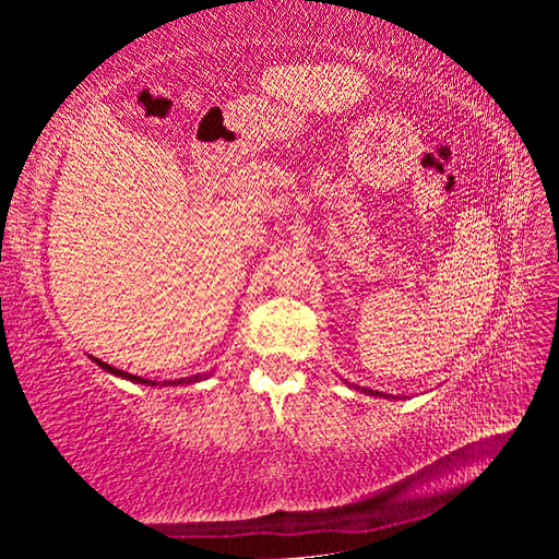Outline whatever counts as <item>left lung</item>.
Listing matches in <instances>:
<instances>
[{"mask_svg":"<svg viewBox=\"0 0 559 559\" xmlns=\"http://www.w3.org/2000/svg\"><path fill=\"white\" fill-rule=\"evenodd\" d=\"M362 392H367V394H374V396L380 394V392H374V390H367V386H362ZM380 396H382V394H380Z\"/></svg>","mask_w":559,"mask_h":559,"instance_id":"left-lung-1","label":"left lung"}]
</instances>
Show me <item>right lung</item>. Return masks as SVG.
Listing matches in <instances>:
<instances>
[{
  "mask_svg": "<svg viewBox=\"0 0 559 559\" xmlns=\"http://www.w3.org/2000/svg\"><path fill=\"white\" fill-rule=\"evenodd\" d=\"M93 362H96L98 367H103V370L110 372V374L122 377V380H130V382H138V384H157L155 380H145V377H138V374H128V372H122V370H118V367H112V365H108V362H103V359H98V357H93ZM197 380H202V377H200V374H194V377H185V380L165 382V384H189V382H197Z\"/></svg>",
  "mask_w": 559,
  "mask_h": 559,
  "instance_id": "1",
  "label": "right lung"
}]
</instances>
